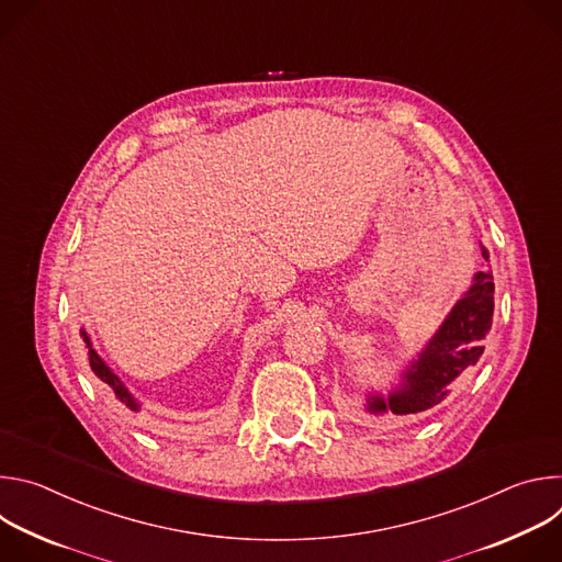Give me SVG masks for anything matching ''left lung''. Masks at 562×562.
Here are the masks:
<instances>
[{
  "mask_svg": "<svg viewBox=\"0 0 562 562\" xmlns=\"http://www.w3.org/2000/svg\"><path fill=\"white\" fill-rule=\"evenodd\" d=\"M483 258L490 260L483 247ZM494 319V276L477 271L469 291L456 302L438 334L420 351L391 393L367 395L369 414L414 416L440 405L456 380L467 373L485 351Z\"/></svg>",
  "mask_w": 562,
  "mask_h": 562,
  "instance_id": "left-lung-1",
  "label": "left lung"
}]
</instances>
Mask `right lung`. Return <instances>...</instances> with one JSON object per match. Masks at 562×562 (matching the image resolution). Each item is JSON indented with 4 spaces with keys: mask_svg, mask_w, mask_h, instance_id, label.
Here are the masks:
<instances>
[{
    "mask_svg": "<svg viewBox=\"0 0 562 562\" xmlns=\"http://www.w3.org/2000/svg\"><path fill=\"white\" fill-rule=\"evenodd\" d=\"M82 334V338H85V342H87V347H89V362H91V369H93V373L109 386V391H111V395L117 400V403L122 405V407H126L128 412H139V405H137V400L128 393V389L124 386V382L106 367V362L98 356V351L93 349V345H91V338L87 336V331L82 329L79 331Z\"/></svg>",
    "mask_w": 562,
    "mask_h": 562,
    "instance_id": "1",
    "label": "right lung"
}]
</instances>
